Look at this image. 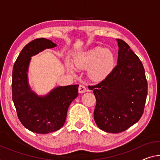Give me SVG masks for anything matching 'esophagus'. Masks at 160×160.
Wrapping results in <instances>:
<instances>
[{
	"label": "esophagus",
	"instance_id": "esophagus-1",
	"mask_svg": "<svg viewBox=\"0 0 160 160\" xmlns=\"http://www.w3.org/2000/svg\"><path fill=\"white\" fill-rule=\"evenodd\" d=\"M87 91V88H86L83 85H80L78 87V92L79 93H84Z\"/></svg>",
	"mask_w": 160,
	"mask_h": 160
}]
</instances>
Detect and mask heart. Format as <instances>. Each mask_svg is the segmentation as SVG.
Returning <instances> with one entry per match:
<instances>
[{"label":"heart","mask_w":160,"mask_h":160,"mask_svg":"<svg viewBox=\"0 0 160 160\" xmlns=\"http://www.w3.org/2000/svg\"><path fill=\"white\" fill-rule=\"evenodd\" d=\"M74 64L79 68H87L88 75L92 80L100 82L107 78L114 69L115 58L111 51L102 47L77 53L73 57ZM67 68L73 71L72 65L66 61Z\"/></svg>","instance_id":"1"}]
</instances>
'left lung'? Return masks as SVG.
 <instances>
[{"label": "left lung", "instance_id": "left-lung-1", "mask_svg": "<svg viewBox=\"0 0 160 160\" xmlns=\"http://www.w3.org/2000/svg\"><path fill=\"white\" fill-rule=\"evenodd\" d=\"M117 64L92 90L97 99L96 124L103 131L119 133L139 121L144 112L147 82L144 66L129 46L117 39Z\"/></svg>", "mask_w": 160, "mask_h": 160}]
</instances>
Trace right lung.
Wrapping results in <instances>:
<instances>
[{"label":"right lung","mask_w":160,"mask_h":160,"mask_svg":"<svg viewBox=\"0 0 160 160\" xmlns=\"http://www.w3.org/2000/svg\"><path fill=\"white\" fill-rule=\"evenodd\" d=\"M57 46L44 38L28 43L14 63L12 75V99L22 124L37 134H48L61 129L66 119L68 108L78 97V85L53 88L39 96L29 85L28 72L32 56Z\"/></svg>","instance_id":"1"}]
</instances>
